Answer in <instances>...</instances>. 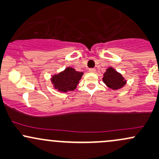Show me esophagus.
Masks as SVG:
<instances>
[{"instance_id": "obj_1", "label": "esophagus", "mask_w": 159, "mask_h": 159, "mask_svg": "<svg viewBox=\"0 0 159 159\" xmlns=\"http://www.w3.org/2000/svg\"><path fill=\"white\" fill-rule=\"evenodd\" d=\"M89 72H92V73H94V72H96V69H93V68H91V69H89Z\"/></svg>"}]
</instances>
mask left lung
I'll return each instance as SVG.
<instances>
[{
    "mask_svg": "<svg viewBox=\"0 0 159 159\" xmlns=\"http://www.w3.org/2000/svg\"><path fill=\"white\" fill-rule=\"evenodd\" d=\"M102 80L104 83H105L107 87L113 90H118V89L123 87L126 83L121 74L118 73L111 67L107 69L106 72L104 73Z\"/></svg>",
    "mask_w": 159,
    "mask_h": 159,
    "instance_id": "8db88e82",
    "label": "left lung"
}]
</instances>
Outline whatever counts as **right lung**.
Returning a JSON list of instances; mask_svg holds the SVG:
<instances>
[{
	"mask_svg": "<svg viewBox=\"0 0 159 159\" xmlns=\"http://www.w3.org/2000/svg\"><path fill=\"white\" fill-rule=\"evenodd\" d=\"M83 72L75 71L73 68L68 67L63 72L54 75L52 82L54 88L61 92L72 91L77 87L78 81L81 80Z\"/></svg>",
	"mask_w": 159,
	"mask_h": 159,
	"instance_id": "1",
	"label": "right lung"
}]
</instances>
